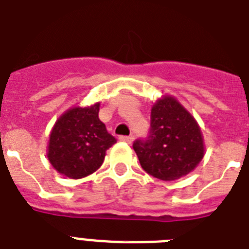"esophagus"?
<instances>
[{
  "mask_svg": "<svg viewBox=\"0 0 249 249\" xmlns=\"http://www.w3.org/2000/svg\"><path fill=\"white\" fill-rule=\"evenodd\" d=\"M120 140H121V141H123V142L131 143L133 141V137L132 136H121Z\"/></svg>",
  "mask_w": 249,
  "mask_h": 249,
  "instance_id": "1",
  "label": "esophagus"
}]
</instances>
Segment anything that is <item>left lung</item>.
Returning <instances> with one entry per match:
<instances>
[{"mask_svg": "<svg viewBox=\"0 0 249 249\" xmlns=\"http://www.w3.org/2000/svg\"><path fill=\"white\" fill-rule=\"evenodd\" d=\"M133 150L146 173L166 182L191 173L205 154L200 126L173 96L154 104L149 136L136 140Z\"/></svg>", "mask_w": 249, "mask_h": 249, "instance_id": "1", "label": "left lung"}]
</instances>
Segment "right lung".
<instances>
[{"instance_id": "add662e5", "label": "right lung", "mask_w": 249, "mask_h": 249, "mask_svg": "<svg viewBox=\"0 0 249 249\" xmlns=\"http://www.w3.org/2000/svg\"><path fill=\"white\" fill-rule=\"evenodd\" d=\"M99 103L73 107L59 117L49 135L48 157L58 173L79 179L102 166L106 151L117 140L99 120Z\"/></svg>"}]
</instances>
